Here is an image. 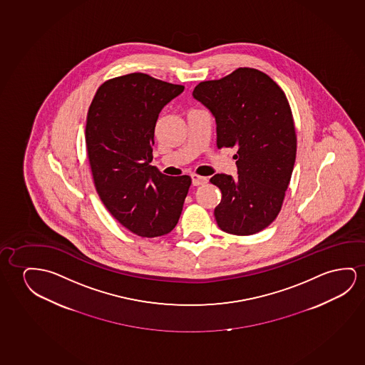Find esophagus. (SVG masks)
I'll use <instances>...</instances> for the list:
<instances>
[{"label": "esophagus", "instance_id": "1", "mask_svg": "<svg viewBox=\"0 0 365 365\" xmlns=\"http://www.w3.org/2000/svg\"><path fill=\"white\" fill-rule=\"evenodd\" d=\"M190 178H192V185H206L207 180H208L206 177H201V175H190Z\"/></svg>", "mask_w": 365, "mask_h": 365}]
</instances>
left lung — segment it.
Wrapping results in <instances>:
<instances>
[{"label":"left lung","instance_id":"8db88e82","mask_svg":"<svg viewBox=\"0 0 365 365\" xmlns=\"http://www.w3.org/2000/svg\"><path fill=\"white\" fill-rule=\"evenodd\" d=\"M192 96L216 119L217 147L237 148V178H211L222 192L215 208L218 227L237 236L262 231L280 212L295 164V125L285 93L262 71L240 68L202 81Z\"/></svg>","mask_w":365,"mask_h":365}]
</instances>
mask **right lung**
Returning <instances> with one entry per match:
<instances>
[{
  "mask_svg": "<svg viewBox=\"0 0 365 365\" xmlns=\"http://www.w3.org/2000/svg\"><path fill=\"white\" fill-rule=\"evenodd\" d=\"M143 73L108 80L90 104L85 143L96 192L118 222L142 237H158L178 223L190 175H162L154 165L159 113L183 93Z\"/></svg>",
  "mask_w": 365,
  "mask_h": 365,
  "instance_id": "obj_1",
  "label": "right lung"
}]
</instances>
